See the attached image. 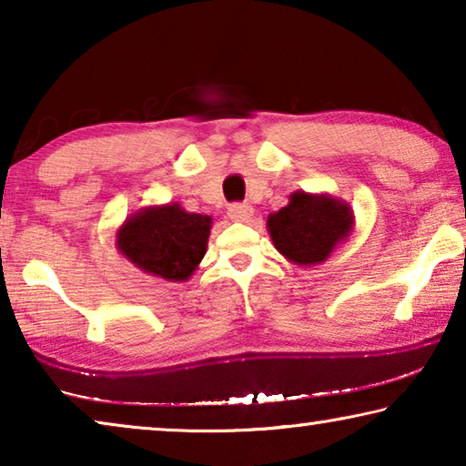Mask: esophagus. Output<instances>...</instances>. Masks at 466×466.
<instances>
[{"instance_id":"esophagus-1","label":"esophagus","mask_w":466,"mask_h":466,"mask_svg":"<svg viewBox=\"0 0 466 466\" xmlns=\"http://www.w3.org/2000/svg\"><path fill=\"white\" fill-rule=\"evenodd\" d=\"M228 216H230L234 222H248L252 216V208L248 203H234L228 208Z\"/></svg>"}]
</instances>
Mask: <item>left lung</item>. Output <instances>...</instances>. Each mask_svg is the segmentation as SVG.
<instances>
[{"instance_id":"left-lung-1","label":"left lung","mask_w":466,"mask_h":466,"mask_svg":"<svg viewBox=\"0 0 466 466\" xmlns=\"http://www.w3.org/2000/svg\"><path fill=\"white\" fill-rule=\"evenodd\" d=\"M271 240L288 261L309 267L327 261L353 230V211L329 195L296 191L289 203L267 218Z\"/></svg>"}]
</instances>
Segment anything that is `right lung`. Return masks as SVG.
Segmentation results:
<instances>
[{
	"label": "right lung",
	"mask_w": 466,
	"mask_h": 466,
	"mask_svg": "<svg viewBox=\"0 0 466 466\" xmlns=\"http://www.w3.org/2000/svg\"><path fill=\"white\" fill-rule=\"evenodd\" d=\"M211 218L188 214L178 203L154 205L125 219L116 248L141 271L187 281L208 250Z\"/></svg>",
	"instance_id": "1"
}]
</instances>
